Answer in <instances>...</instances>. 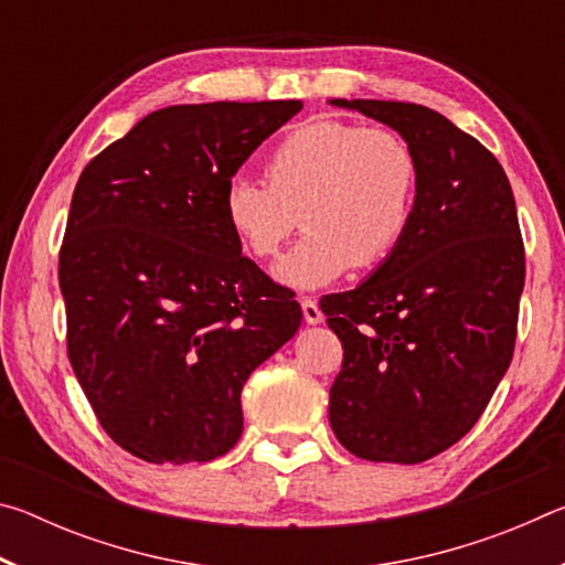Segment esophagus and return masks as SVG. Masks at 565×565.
Returning a JSON list of instances; mask_svg holds the SVG:
<instances>
[{"label": "esophagus", "instance_id": "34e87169", "mask_svg": "<svg viewBox=\"0 0 565 565\" xmlns=\"http://www.w3.org/2000/svg\"><path fill=\"white\" fill-rule=\"evenodd\" d=\"M301 311H303V321L306 323H321L323 321V311L319 309V303L303 296L301 299Z\"/></svg>", "mask_w": 565, "mask_h": 565}]
</instances>
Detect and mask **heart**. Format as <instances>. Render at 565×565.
Masks as SVG:
<instances>
[{
	"instance_id": "b5f03b06",
	"label": "heart",
	"mask_w": 565,
	"mask_h": 565,
	"mask_svg": "<svg viewBox=\"0 0 565 565\" xmlns=\"http://www.w3.org/2000/svg\"><path fill=\"white\" fill-rule=\"evenodd\" d=\"M264 179L226 181V228L248 256L271 259L299 214L303 242L274 274L291 289H321L396 252L414 222L420 167L401 134L327 119L286 134L264 161Z\"/></svg>"
}]
</instances>
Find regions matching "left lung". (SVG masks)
<instances>
[{
    "label": "left lung",
    "instance_id": "8db88e82",
    "mask_svg": "<svg viewBox=\"0 0 565 565\" xmlns=\"http://www.w3.org/2000/svg\"><path fill=\"white\" fill-rule=\"evenodd\" d=\"M331 104L396 129L420 181L396 252L356 289L321 299L343 347L329 420L353 456L420 463L471 431L509 371L525 279L513 191L499 159L444 114Z\"/></svg>",
    "mask_w": 565,
    "mask_h": 565
}]
</instances>
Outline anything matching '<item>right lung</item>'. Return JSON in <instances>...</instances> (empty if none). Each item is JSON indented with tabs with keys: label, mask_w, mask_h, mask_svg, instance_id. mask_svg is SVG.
I'll list each match as a JSON object with an SVG mask.
<instances>
[{
	"label": "right lung",
	"mask_w": 565,
	"mask_h": 565,
	"mask_svg": "<svg viewBox=\"0 0 565 565\" xmlns=\"http://www.w3.org/2000/svg\"><path fill=\"white\" fill-rule=\"evenodd\" d=\"M301 107L151 111L76 181L60 252L66 353L104 431L141 461L234 448L246 379L301 327V306L242 256L218 204Z\"/></svg>",
	"instance_id": "right-lung-1"
}]
</instances>
